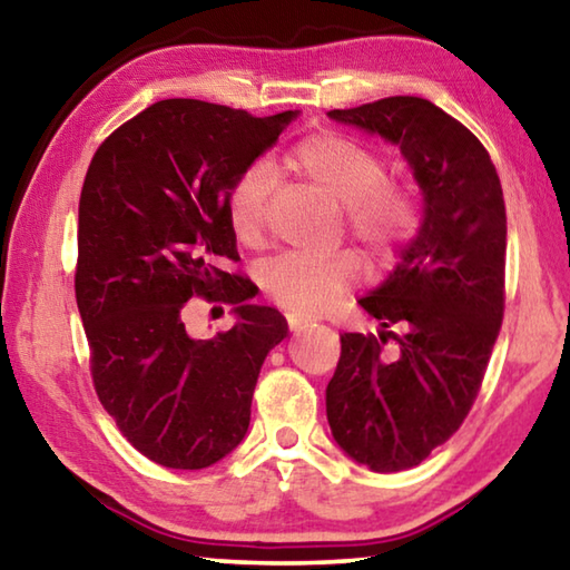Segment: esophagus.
<instances>
[{
  "mask_svg": "<svg viewBox=\"0 0 570 570\" xmlns=\"http://www.w3.org/2000/svg\"><path fill=\"white\" fill-rule=\"evenodd\" d=\"M286 322H288V330H292V332H298V330H304V326L312 324V320H308V316L294 314V312L286 314Z\"/></svg>",
  "mask_w": 570,
  "mask_h": 570,
  "instance_id": "34e87169",
  "label": "esophagus"
}]
</instances>
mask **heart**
<instances>
[{"label": "heart", "instance_id": "obj_1", "mask_svg": "<svg viewBox=\"0 0 570 570\" xmlns=\"http://www.w3.org/2000/svg\"><path fill=\"white\" fill-rule=\"evenodd\" d=\"M286 168L342 204L344 226L374 258H387L420 226V200L410 183L384 178V160L344 135H308L286 156ZM272 173L250 166L230 183L226 216L234 236L246 246L262 244ZM360 278V258L352 250L306 254L288 250L264 266L268 298L292 312L320 314Z\"/></svg>", "mask_w": 570, "mask_h": 570}]
</instances>
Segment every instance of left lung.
<instances>
[{"label":"left lung","instance_id":"1","mask_svg":"<svg viewBox=\"0 0 570 570\" xmlns=\"http://www.w3.org/2000/svg\"><path fill=\"white\" fill-rule=\"evenodd\" d=\"M330 118L394 142L422 188L417 236L360 298L382 332L342 334L326 387L336 445L374 472H400L455 435L485 377L505 308L503 188L482 142L430 100L397 95Z\"/></svg>","mask_w":570,"mask_h":570}]
</instances>
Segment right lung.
I'll use <instances>...</instances> for the list:
<instances>
[{
    "label": "right lung",
    "instance_id": "1",
    "mask_svg": "<svg viewBox=\"0 0 570 570\" xmlns=\"http://www.w3.org/2000/svg\"><path fill=\"white\" fill-rule=\"evenodd\" d=\"M294 118L160 100L108 135L85 176L75 296L92 384L122 438L163 468H208L244 440L258 372L286 336L284 316L246 304V278L220 262H238L230 183ZM193 295L234 303L239 322L193 341Z\"/></svg>",
    "mask_w": 570,
    "mask_h": 570
}]
</instances>
